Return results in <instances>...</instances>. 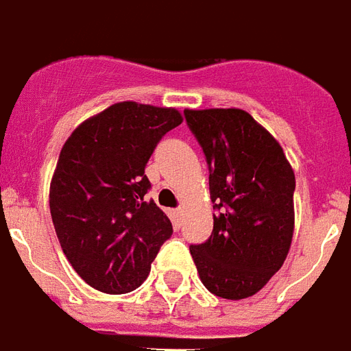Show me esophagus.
Returning a JSON list of instances; mask_svg holds the SVG:
<instances>
[{
  "mask_svg": "<svg viewBox=\"0 0 351 351\" xmlns=\"http://www.w3.org/2000/svg\"><path fill=\"white\" fill-rule=\"evenodd\" d=\"M183 213H185V207H178V209H176V211H173V217H176V219H181V217H183Z\"/></svg>",
  "mask_w": 351,
  "mask_h": 351,
  "instance_id": "esophagus-1",
  "label": "esophagus"
}]
</instances>
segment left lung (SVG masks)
<instances>
[{"mask_svg": "<svg viewBox=\"0 0 351 351\" xmlns=\"http://www.w3.org/2000/svg\"><path fill=\"white\" fill-rule=\"evenodd\" d=\"M209 165L213 234L191 254L207 290L247 299L282 267L295 226V173L277 138L241 108L185 110Z\"/></svg>", "mask_w": 351, "mask_h": 351, "instance_id": "left-lung-1", "label": "left lung"}]
</instances>
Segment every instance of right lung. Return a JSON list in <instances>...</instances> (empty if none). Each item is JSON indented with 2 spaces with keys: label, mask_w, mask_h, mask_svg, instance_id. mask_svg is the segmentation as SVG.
<instances>
[{
  "label": "right lung",
  "mask_w": 351,
  "mask_h": 351,
  "mask_svg": "<svg viewBox=\"0 0 351 351\" xmlns=\"http://www.w3.org/2000/svg\"><path fill=\"white\" fill-rule=\"evenodd\" d=\"M183 123L178 108L134 101L82 121L63 144L50 181V215L63 254L84 282L127 293L149 275L172 222L145 194V165Z\"/></svg>",
  "instance_id": "right-lung-1"
}]
</instances>
